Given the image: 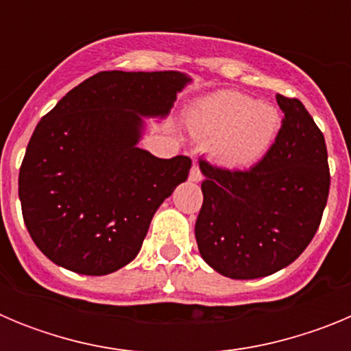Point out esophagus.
<instances>
[{
	"label": "esophagus",
	"instance_id": "obj_1",
	"mask_svg": "<svg viewBox=\"0 0 351 351\" xmlns=\"http://www.w3.org/2000/svg\"><path fill=\"white\" fill-rule=\"evenodd\" d=\"M190 181H193V182L202 181V172H200V169H198L197 163H193V167H191V170H190Z\"/></svg>",
	"mask_w": 351,
	"mask_h": 351
}]
</instances>
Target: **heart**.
Listing matches in <instances>:
<instances>
[{
	"label": "heart",
	"instance_id": "obj_1",
	"mask_svg": "<svg viewBox=\"0 0 351 351\" xmlns=\"http://www.w3.org/2000/svg\"><path fill=\"white\" fill-rule=\"evenodd\" d=\"M191 128L198 137L210 138L214 163L228 170H246L262 161L274 145L281 114L274 105L225 89L198 101Z\"/></svg>",
	"mask_w": 351,
	"mask_h": 351
}]
</instances>
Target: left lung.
Instances as JSON below:
<instances>
[{"label": "left lung", "instance_id": "obj_1", "mask_svg": "<svg viewBox=\"0 0 351 351\" xmlns=\"http://www.w3.org/2000/svg\"><path fill=\"white\" fill-rule=\"evenodd\" d=\"M283 125L265 158L246 172L200 161L204 204L195 223L202 258L232 280L290 265L315 237L330 173L324 133L297 98L276 95Z\"/></svg>", "mask_w": 351, "mask_h": 351}]
</instances>
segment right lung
<instances>
[{"label":"right lung","mask_w":351,"mask_h":351,"mask_svg":"<svg viewBox=\"0 0 351 351\" xmlns=\"http://www.w3.org/2000/svg\"><path fill=\"white\" fill-rule=\"evenodd\" d=\"M181 71H100L66 93L31 135L19 172L23 218L60 267L105 276L141 251L158 207L191 160L138 147L144 117L169 116Z\"/></svg>","instance_id":"right-lung-1"}]
</instances>
